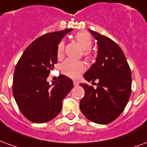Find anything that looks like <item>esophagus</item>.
Instances as JSON below:
<instances>
[{
	"instance_id": "1",
	"label": "esophagus",
	"mask_w": 147,
	"mask_h": 147,
	"mask_svg": "<svg viewBox=\"0 0 147 147\" xmlns=\"http://www.w3.org/2000/svg\"><path fill=\"white\" fill-rule=\"evenodd\" d=\"M73 84H74V86H79V82H78V81H76V80H74L73 81Z\"/></svg>"
}]
</instances>
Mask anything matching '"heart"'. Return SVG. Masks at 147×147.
Instances as JSON below:
<instances>
[{
  "label": "heart",
  "mask_w": 147,
  "mask_h": 147,
  "mask_svg": "<svg viewBox=\"0 0 147 147\" xmlns=\"http://www.w3.org/2000/svg\"><path fill=\"white\" fill-rule=\"evenodd\" d=\"M75 40L79 43L80 47L84 51V56L89 61H93L95 60V55L91 51L90 48L92 47L93 40L90 33L87 32H79L75 35ZM64 50H65V44L64 42H60L57 48V57L58 59L62 58L64 55ZM86 69L84 63L82 61H76L71 60H66L62 63L61 66V71L64 75L76 79L79 77L80 74L83 72Z\"/></svg>",
  "instance_id": "obj_1"
}]
</instances>
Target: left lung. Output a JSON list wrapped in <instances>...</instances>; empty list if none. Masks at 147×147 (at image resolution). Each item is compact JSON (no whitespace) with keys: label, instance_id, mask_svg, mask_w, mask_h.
<instances>
[{"label":"left lung","instance_id":"obj_1","mask_svg":"<svg viewBox=\"0 0 147 147\" xmlns=\"http://www.w3.org/2000/svg\"><path fill=\"white\" fill-rule=\"evenodd\" d=\"M98 43L96 61L84 74L85 79L96 88L81 83L85 96L80 110L93 122L105 125L112 122L122 113L131 90V69L122 50L115 41L93 30ZM96 80L97 84L94 81Z\"/></svg>","mask_w":147,"mask_h":147}]
</instances>
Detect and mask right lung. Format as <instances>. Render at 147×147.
Masks as SVG:
<instances>
[{
	"instance_id": "1",
	"label": "right lung",
	"mask_w": 147,
	"mask_h": 147,
	"mask_svg": "<svg viewBox=\"0 0 147 147\" xmlns=\"http://www.w3.org/2000/svg\"><path fill=\"white\" fill-rule=\"evenodd\" d=\"M72 29L49 32L30 43L16 65L12 92L22 114L34 123L52 120L62 108V100L73 88L72 80L61 75L50 85V70L57 62L60 41Z\"/></svg>"
}]
</instances>
